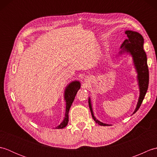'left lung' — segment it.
Instances as JSON below:
<instances>
[{
    "instance_id": "obj_1",
    "label": "left lung",
    "mask_w": 157,
    "mask_h": 157,
    "mask_svg": "<svg viewBox=\"0 0 157 157\" xmlns=\"http://www.w3.org/2000/svg\"><path fill=\"white\" fill-rule=\"evenodd\" d=\"M125 33L128 38L126 39L121 44V51H120V54H121L123 52H128L132 56L136 71L138 72V80L140 87V97L137 106H136L135 111L133 113V114H134L139 109L140 106H141L146 93L147 92L149 82V72L147 65V57H146V54L144 51V48H143L144 38H143L142 36L138 32L131 30H127ZM88 104L94 121L100 125H109L106 123L99 121L98 119H96L94 116V113H93L91 101L90 98L88 100Z\"/></svg>"
}]
</instances>
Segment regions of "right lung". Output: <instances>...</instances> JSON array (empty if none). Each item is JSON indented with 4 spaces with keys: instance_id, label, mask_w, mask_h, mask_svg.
<instances>
[{
    "instance_id": "right-lung-1",
    "label": "right lung",
    "mask_w": 157,
    "mask_h": 157,
    "mask_svg": "<svg viewBox=\"0 0 157 157\" xmlns=\"http://www.w3.org/2000/svg\"><path fill=\"white\" fill-rule=\"evenodd\" d=\"M80 88V83L79 82H73L68 85L66 88L65 91V100L66 101V111H65V117L63 122L59 126L56 127L57 129L64 128L67 125L69 121V111L71 107L72 103L74 101L75 96L78 92V90Z\"/></svg>"
}]
</instances>
